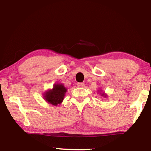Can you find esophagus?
<instances>
[{
	"instance_id": "obj_1",
	"label": "esophagus",
	"mask_w": 151,
	"mask_h": 151,
	"mask_svg": "<svg viewBox=\"0 0 151 151\" xmlns=\"http://www.w3.org/2000/svg\"><path fill=\"white\" fill-rule=\"evenodd\" d=\"M78 87H80V88H83L85 86V84L83 83H78Z\"/></svg>"
}]
</instances>
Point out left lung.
I'll list each match as a JSON object with an SVG mask.
<instances>
[{
    "label": "left lung",
    "mask_w": 151,
    "mask_h": 151,
    "mask_svg": "<svg viewBox=\"0 0 151 151\" xmlns=\"http://www.w3.org/2000/svg\"><path fill=\"white\" fill-rule=\"evenodd\" d=\"M99 92H100V93H101V96H102L105 97V98H106V96H106V94L104 93V92H103V93H101V90H99Z\"/></svg>",
    "instance_id": "obj_1"
}]
</instances>
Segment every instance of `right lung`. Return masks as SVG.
I'll return each mask as SVG.
<instances>
[{
    "instance_id": "right-lung-1",
    "label": "right lung",
    "mask_w": 151,
    "mask_h": 151,
    "mask_svg": "<svg viewBox=\"0 0 151 151\" xmlns=\"http://www.w3.org/2000/svg\"><path fill=\"white\" fill-rule=\"evenodd\" d=\"M67 90H68L62 83H55L52 89L48 90L44 94V99L49 104L57 106L63 101Z\"/></svg>"
}]
</instances>
